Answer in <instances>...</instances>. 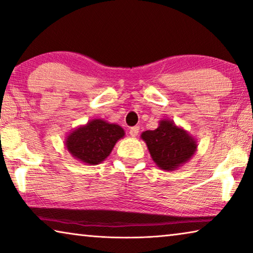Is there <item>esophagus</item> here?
Instances as JSON below:
<instances>
[{
	"mask_svg": "<svg viewBox=\"0 0 253 253\" xmlns=\"http://www.w3.org/2000/svg\"><path fill=\"white\" fill-rule=\"evenodd\" d=\"M138 131H139V127H138V126L131 127L130 129H129V134H130V136H131V137H136V136H137V134H138Z\"/></svg>",
	"mask_w": 253,
	"mask_h": 253,
	"instance_id": "1",
	"label": "esophagus"
}]
</instances>
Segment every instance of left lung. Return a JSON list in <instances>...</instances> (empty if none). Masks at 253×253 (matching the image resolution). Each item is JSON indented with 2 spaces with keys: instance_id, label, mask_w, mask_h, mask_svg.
<instances>
[{
  "instance_id": "left-lung-1",
  "label": "left lung",
  "mask_w": 253,
  "mask_h": 253,
  "mask_svg": "<svg viewBox=\"0 0 253 253\" xmlns=\"http://www.w3.org/2000/svg\"><path fill=\"white\" fill-rule=\"evenodd\" d=\"M141 138L148 146L152 160L166 171L176 170L186 164L198 149L197 139L169 119L160 120L154 130L143 131Z\"/></svg>"
}]
</instances>
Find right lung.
<instances>
[{"instance_id":"right-lung-1","label":"right lung","mask_w":253,"mask_h":253,"mask_svg":"<svg viewBox=\"0 0 253 253\" xmlns=\"http://www.w3.org/2000/svg\"><path fill=\"white\" fill-rule=\"evenodd\" d=\"M124 136L125 130L117 124L92 119L71 130L65 139V145L74 159L95 166L107 159L116 143Z\"/></svg>"}]
</instances>
